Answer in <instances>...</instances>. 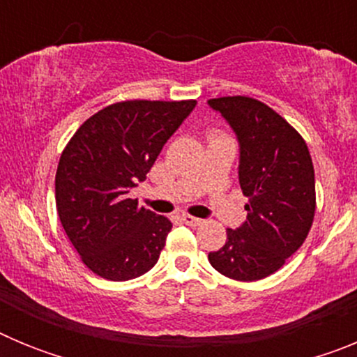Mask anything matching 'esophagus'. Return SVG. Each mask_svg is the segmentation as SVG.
<instances>
[{"mask_svg":"<svg viewBox=\"0 0 357 357\" xmlns=\"http://www.w3.org/2000/svg\"><path fill=\"white\" fill-rule=\"evenodd\" d=\"M182 222H184L185 225H191V227H200L202 223H204V220H200V218H195V216H191V214H182Z\"/></svg>","mask_w":357,"mask_h":357,"instance_id":"1","label":"esophagus"}]
</instances>
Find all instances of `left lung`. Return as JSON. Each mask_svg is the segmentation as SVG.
<instances>
[{"mask_svg": "<svg viewBox=\"0 0 357 357\" xmlns=\"http://www.w3.org/2000/svg\"><path fill=\"white\" fill-rule=\"evenodd\" d=\"M209 105L238 135L239 185L248 198L247 222L227 229L225 245L209 252V263L229 279L261 280L284 266L313 225V160L304 137L266 103L223 96Z\"/></svg>", "mask_w": 357, "mask_h": 357, "instance_id": "8db88e82", "label": "left lung"}]
</instances>
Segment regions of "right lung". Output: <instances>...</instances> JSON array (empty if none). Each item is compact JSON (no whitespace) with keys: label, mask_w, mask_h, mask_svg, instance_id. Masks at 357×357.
<instances>
[{"label":"right lung","mask_w":357,"mask_h":357,"mask_svg":"<svg viewBox=\"0 0 357 357\" xmlns=\"http://www.w3.org/2000/svg\"><path fill=\"white\" fill-rule=\"evenodd\" d=\"M195 100L118 102L85 119L62 151L55 175L56 213L91 272L130 280L155 266L172 222L128 198L146 178L164 143Z\"/></svg>","instance_id":"right-lung-1"}]
</instances>
